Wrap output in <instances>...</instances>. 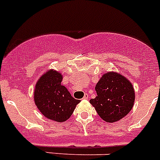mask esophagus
Listing matches in <instances>:
<instances>
[{"instance_id":"esophagus-1","label":"esophagus","mask_w":160,"mask_h":160,"mask_svg":"<svg viewBox=\"0 0 160 160\" xmlns=\"http://www.w3.org/2000/svg\"><path fill=\"white\" fill-rule=\"evenodd\" d=\"M88 98V94L85 93V94L84 95V97H83V99H84V100H87Z\"/></svg>"}]
</instances>
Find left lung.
Returning a JSON list of instances; mask_svg holds the SVG:
<instances>
[{
    "mask_svg": "<svg viewBox=\"0 0 160 160\" xmlns=\"http://www.w3.org/2000/svg\"><path fill=\"white\" fill-rule=\"evenodd\" d=\"M98 96L90 100L103 120L114 123L129 113L135 100L132 84L118 72L104 74L96 84Z\"/></svg>",
    "mask_w": 160,
    "mask_h": 160,
    "instance_id": "obj_1",
    "label": "left lung"
}]
</instances>
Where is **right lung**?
Here are the masks:
<instances>
[{"label": "right lung", "mask_w": 160, "mask_h": 160, "mask_svg": "<svg viewBox=\"0 0 160 160\" xmlns=\"http://www.w3.org/2000/svg\"><path fill=\"white\" fill-rule=\"evenodd\" d=\"M62 80L61 73L49 70L39 79L34 91L35 104L41 114L57 122L69 119L80 102L71 95Z\"/></svg>", "instance_id": "add662e5"}]
</instances>
